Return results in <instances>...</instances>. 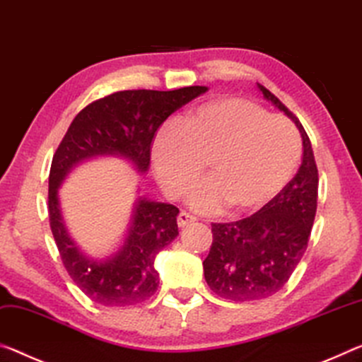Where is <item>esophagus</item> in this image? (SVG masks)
I'll use <instances>...</instances> for the list:
<instances>
[{"mask_svg": "<svg viewBox=\"0 0 362 362\" xmlns=\"http://www.w3.org/2000/svg\"><path fill=\"white\" fill-rule=\"evenodd\" d=\"M194 221H197V217L192 216V214H188V212H180L179 217H177V223H179L180 228L190 226V223H193Z\"/></svg>", "mask_w": 362, "mask_h": 362, "instance_id": "esophagus-1", "label": "esophagus"}]
</instances>
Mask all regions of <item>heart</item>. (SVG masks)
<instances>
[{
	"label": "heart",
	"mask_w": 362,
	"mask_h": 362,
	"mask_svg": "<svg viewBox=\"0 0 362 362\" xmlns=\"http://www.w3.org/2000/svg\"><path fill=\"white\" fill-rule=\"evenodd\" d=\"M153 163L165 190L180 194L198 179L203 163L209 177L190 194L199 211L226 203L246 214L271 203L293 179L301 158L295 125L242 98H221L192 107L153 140Z\"/></svg>",
	"instance_id": "obj_1"
}]
</instances>
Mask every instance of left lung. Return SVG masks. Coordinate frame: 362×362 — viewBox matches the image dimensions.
Segmentation results:
<instances>
[{
	"instance_id": "left-lung-1",
	"label": "left lung",
	"mask_w": 362,
	"mask_h": 362,
	"mask_svg": "<svg viewBox=\"0 0 362 362\" xmlns=\"http://www.w3.org/2000/svg\"><path fill=\"white\" fill-rule=\"evenodd\" d=\"M257 88L300 130L303 160L288 185L253 216L211 223L204 279L216 295L237 303L272 296L288 282L308 248L317 209L319 175L306 130L277 96L259 83Z\"/></svg>"
}]
</instances>
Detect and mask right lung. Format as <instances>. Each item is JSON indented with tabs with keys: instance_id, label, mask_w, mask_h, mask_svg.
<instances>
[{
	"instance_id": "add662e5",
	"label": "right lung",
	"mask_w": 362,
	"mask_h": 362,
	"mask_svg": "<svg viewBox=\"0 0 362 362\" xmlns=\"http://www.w3.org/2000/svg\"><path fill=\"white\" fill-rule=\"evenodd\" d=\"M204 91L208 87L125 90L107 95L77 114L57 146L48 179L49 226L66 271L91 301L132 306L156 293L159 274L154 259L179 235V208L145 194L139 197L122 245L101 259L83 253L67 232L57 190L78 164L96 158H120L139 174H146L151 141L160 124Z\"/></svg>"
}]
</instances>
